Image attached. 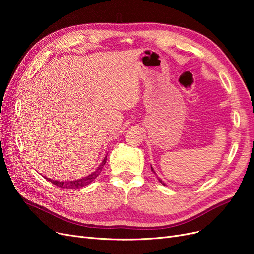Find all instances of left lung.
Masks as SVG:
<instances>
[{"label": "left lung", "instance_id": "left-lung-1", "mask_svg": "<svg viewBox=\"0 0 254 254\" xmlns=\"http://www.w3.org/2000/svg\"><path fill=\"white\" fill-rule=\"evenodd\" d=\"M150 166H151V165H150ZM151 171H152V172H153V173H155V174H156V172H155V171H153V168H152V166H151ZM156 175H157V174H156ZM158 179H159V181H160V182H161V183H162V184H164V186H165V183H164V182H163V181H162V180H161V179H160V178H158Z\"/></svg>", "mask_w": 254, "mask_h": 254}]
</instances>
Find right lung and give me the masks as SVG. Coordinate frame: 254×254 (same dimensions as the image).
Masks as SVG:
<instances>
[{"label": "right lung", "mask_w": 254, "mask_h": 254, "mask_svg": "<svg viewBox=\"0 0 254 254\" xmlns=\"http://www.w3.org/2000/svg\"><path fill=\"white\" fill-rule=\"evenodd\" d=\"M106 161H107V156L104 158V160L102 161V163L99 164V166L96 168V170L91 173L90 175L83 177V178L77 179V180H71V181H57V180H53L50 178H47V177H44L45 179L48 181H50L51 183L55 184V186L59 187V188H64V189H80L88 186L92 181H94V179L96 177L101 174V172L103 171V167L106 164Z\"/></svg>", "instance_id": "obj_1"}]
</instances>
